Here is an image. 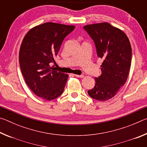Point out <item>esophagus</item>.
<instances>
[{"mask_svg":"<svg viewBox=\"0 0 147 147\" xmlns=\"http://www.w3.org/2000/svg\"><path fill=\"white\" fill-rule=\"evenodd\" d=\"M74 76H75L76 77H78V78H83V77H84L83 74H81V75H78V74H74Z\"/></svg>","mask_w":147,"mask_h":147,"instance_id":"34e87169","label":"esophagus"}]
</instances>
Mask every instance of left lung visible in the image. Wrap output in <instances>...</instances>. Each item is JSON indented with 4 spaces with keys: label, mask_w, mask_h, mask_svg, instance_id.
Here are the masks:
<instances>
[{
    "label": "left lung",
    "mask_w": 147,
    "mask_h": 147,
    "mask_svg": "<svg viewBox=\"0 0 147 147\" xmlns=\"http://www.w3.org/2000/svg\"><path fill=\"white\" fill-rule=\"evenodd\" d=\"M95 44L98 58L103 59L101 75L88 91L95 100L105 101L115 96L126 83L131 61V47L127 36L108 23L84 26Z\"/></svg>",
    "instance_id": "8db88e82"
}]
</instances>
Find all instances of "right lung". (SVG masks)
Returning <instances> with one entry per match:
<instances>
[{
  "mask_svg": "<svg viewBox=\"0 0 147 147\" xmlns=\"http://www.w3.org/2000/svg\"><path fill=\"white\" fill-rule=\"evenodd\" d=\"M75 28L73 25L43 23L31 28L24 37L19 50L20 67L27 86L47 100L63 93L68 74L50 65L54 62L65 38Z\"/></svg>",
  "mask_w": 147,
  "mask_h": 147,
  "instance_id": "right-lung-1",
  "label": "right lung"
}]
</instances>
